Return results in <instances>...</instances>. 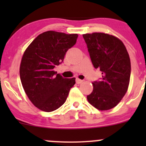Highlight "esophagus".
Here are the masks:
<instances>
[{"instance_id": "obj_1", "label": "esophagus", "mask_w": 146, "mask_h": 146, "mask_svg": "<svg viewBox=\"0 0 146 146\" xmlns=\"http://www.w3.org/2000/svg\"><path fill=\"white\" fill-rule=\"evenodd\" d=\"M76 83H77V84H80V83H81V82H82L83 80H80V79H79V78H76Z\"/></svg>"}]
</instances>
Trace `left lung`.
Returning <instances> with one entry per match:
<instances>
[{
  "instance_id": "8db88e82",
  "label": "left lung",
  "mask_w": 146,
  "mask_h": 146,
  "mask_svg": "<svg viewBox=\"0 0 146 146\" xmlns=\"http://www.w3.org/2000/svg\"><path fill=\"white\" fill-rule=\"evenodd\" d=\"M95 68L102 74L100 81L92 82L93 90L88 101L101 111L117 105L127 92L131 76V61L123 42L102 32L82 35Z\"/></svg>"
}]
</instances>
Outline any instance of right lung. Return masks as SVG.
<instances>
[{
  "mask_svg": "<svg viewBox=\"0 0 146 146\" xmlns=\"http://www.w3.org/2000/svg\"><path fill=\"white\" fill-rule=\"evenodd\" d=\"M78 34L47 31L38 35L23 54L20 76L32 104L50 112L66 102L76 78H64L54 70L63 62L68 50L76 44Z\"/></svg>",
  "mask_w": 146,
  "mask_h": 146,
  "instance_id": "add662e5",
  "label": "right lung"
}]
</instances>
